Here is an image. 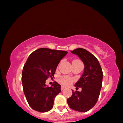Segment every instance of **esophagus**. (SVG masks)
I'll list each match as a JSON object with an SVG mask.
<instances>
[{
    "label": "esophagus",
    "mask_w": 123,
    "mask_h": 123,
    "mask_svg": "<svg viewBox=\"0 0 123 123\" xmlns=\"http://www.w3.org/2000/svg\"><path fill=\"white\" fill-rule=\"evenodd\" d=\"M66 88V87L64 86H61V90H63L64 89H65Z\"/></svg>",
    "instance_id": "obj_1"
}]
</instances>
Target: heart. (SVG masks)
Instances as JSON below:
<instances>
[{"label": "heart", "instance_id": "1", "mask_svg": "<svg viewBox=\"0 0 123 123\" xmlns=\"http://www.w3.org/2000/svg\"><path fill=\"white\" fill-rule=\"evenodd\" d=\"M58 81L63 85L68 86L73 83V79L69 77H67V76H61L58 77Z\"/></svg>", "mask_w": 123, "mask_h": 123}]
</instances>
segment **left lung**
I'll list each match as a JSON object with an SVG mask.
<instances>
[{"instance_id": "1", "label": "left lung", "mask_w": 123, "mask_h": 123, "mask_svg": "<svg viewBox=\"0 0 123 123\" xmlns=\"http://www.w3.org/2000/svg\"><path fill=\"white\" fill-rule=\"evenodd\" d=\"M80 58L85 65L82 77L75 83L76 89L82 88L81 91L72 90V95L67 99L71 109L79 112L91 110L98 100L102 85L103 71L98 60L86 49L78 48L71 51Z\"/></svg>"}]
</instances>
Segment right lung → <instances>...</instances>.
<instances>
[{"mask_svg":"<svg viewBox=\"0 0 123 123\" xmlns=\"http://www.w3.org/2000/svg\"><path fill=\"white\" fill-rule=\"evenodd\" d=\"M68 52L64 50L40 48L32 52L25 63L22 72L23 91L31 108L40 112L50 111L54 98L61 92V85L54 82L45 85L49 77H54L60 61Z\"/></svg>","mask_w":123,"mask_h":123,"instance_id":"right-lung-1","label":"right lung"}]
</instances>
